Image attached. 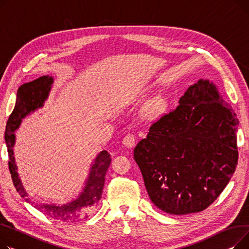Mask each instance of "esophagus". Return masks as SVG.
<instances>
[{
    "label": "esophagus",
    "mask_w": 249,
    "mask_h": 249,
    "mask_svg": "<svg viewBox=\"0 0 249 249\" xmlns=\"http://www.w3.org/2000/svg\"><path fill=\"white\" fill-rule=\"evenodd\" d=\"M136 142H137V139H136V137L134 135H126L124 138L123 143L125 145L126 148H131V147H134Z\"/></svg>",
    "instance_id": "esophagus-1"
}]
</instances>
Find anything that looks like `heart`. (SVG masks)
I'll list each match as a JSON object with an SVG mask.
<instances>
[{
  "label": "heart",
  "mask_w": 249,
  "mask_h": 249,
  "mask_svg": "<svg viewBox=\"0 0 249 249\" xmlns=\"http://www.w3.org/2000/svg\"><path fill=\"white\" fill-rule=\"evenodd\" d=\"M163 109V105L162 104H156L154 105L151 109H150V113H152L153 115H156L158 113H160Z\"/></svg>",
  "instance_id": "1"
}]
</instances>
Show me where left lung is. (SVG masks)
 <instances>
[{
  "instance_id": "8db88e82",
  "label": "left lung",
  "mask_w": 249,
  "mask_h": 249,
  "mask_svg": "<svg viewBox=\"0 0 249 249\" xmlns=\"http://www.w3.org/2000/svg\"><path fill=\"white\" fill-rule=\"evenodd\" d=\"M238 124L216 86L200 79L150 126L134 157L158 208L185 215L211 205L236 169Z\"/></svg>"
}]
</instances>
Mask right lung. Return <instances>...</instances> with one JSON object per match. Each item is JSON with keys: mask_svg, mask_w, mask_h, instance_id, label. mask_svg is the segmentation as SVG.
I'll list each match as a JSON object with an SVG mask.
<instances>
[{"mask_svg": "<svg viewBox=\"0 0 249 249\" xmlns=\"http://www.w3.org/2000/svg\"><path fill=\"white\" fill-rule=\"evenodd\" d=\"M53 78L50 76H41L31 82L21 85L17 92L16 105L14 110L9 116L5 130V142L8 148L9 156V170L13 184L17 192L25 199L26 202L32 205L43 214H45L56 220L62 222H77L89 217L97 207L101 198L102 189L105 186V178L107 171L110 165L111 158L107 151H101L94 160V163L90 169V173L82 193L78 198L62 206L49 205V204H34L23 188L19 175L17 173V166L15 164L13 147L15 143V130H16L22 119L31 111H34L43 107L44 101L48 97Z\"/></svg>", "mask_w": 249, "mask_h": 249, "instance_id": "obj_1", "label": "right lung"}]
</instances>
